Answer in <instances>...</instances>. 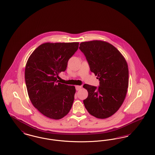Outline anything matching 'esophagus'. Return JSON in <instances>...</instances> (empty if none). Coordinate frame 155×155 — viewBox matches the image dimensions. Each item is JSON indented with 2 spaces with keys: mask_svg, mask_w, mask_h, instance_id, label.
Masks as SVG:
<instances>
[{
  "mask_svg": "<svg viewBox=\"0 0 155 155\" xmlns=\"http://www.w3.org/2000/svg\"><path fill=\"white\" fill-rule=\"evenodd\" d=\"M81 88V86H79V85H76L75 86V89L77 91H78Z\"/></svg>",
  "mask_w": 155,
  "mask_h": 155,
  "instance_id": "1",
  "label": "esophagus"
}]
</instances>
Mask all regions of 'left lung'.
<instances>
[{"label":"left lung","mask_w":155,"mask_h":155,"mask_svg":"<svg viewBox=\"0 0 155 155\" xmlns=\"http://www.w3.org/2000/svg\"><path fill=\"white\" fill-rule=\"evenodd\" d=\"M80 49L86 57L91 71L99 80V87L84 84L88 96L83 102L92 116L106 118L123 103L128 87V68L124 57L113 45L102 41L81 42Z\"/></svg>","instance_id":"obj_1"}]
</instances>
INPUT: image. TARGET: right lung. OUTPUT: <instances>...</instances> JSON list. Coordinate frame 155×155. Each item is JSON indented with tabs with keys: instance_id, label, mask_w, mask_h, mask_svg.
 Returning a JSON list of instances; mask_svg holds the SVG:
<instances>
[{
	"instance_id": "add662e5",
	"label": "right lung",
	"mask_w": 155,
	"mask_h": 155,
	"mask_svg": "<svg viewBox=\"0 0 155 155\" xmlns=\"http://www.w3.org/2000/svg\"><path fill=\"white\" fill-rule=\"evenodd\" d=\"M78 42L50 43L39 46L32 53L25 68L30 101L48 118L59 120L68 113L74 102V86L59 82V74L66 70Z\"/></svg>"
}]
</instances>
